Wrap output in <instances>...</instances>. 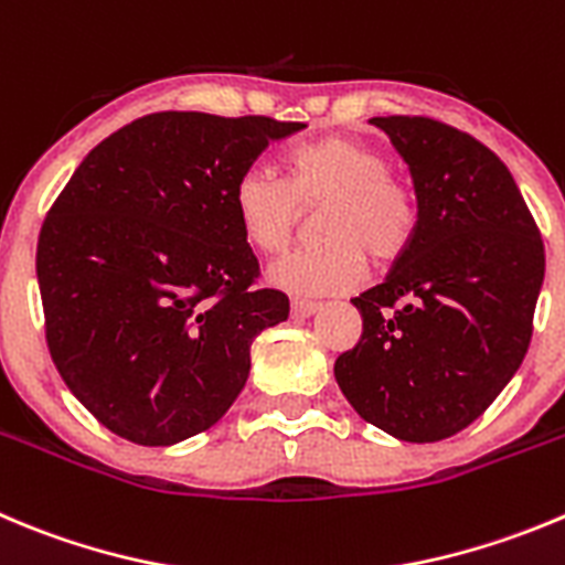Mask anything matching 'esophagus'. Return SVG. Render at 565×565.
<instances>
[{
  "instance_id": "obj_1",
  "label": "esophagus",
  "mask_w": 565,
  "mask_h": 565,
  "mask_svg": "<svg viewBox=\"0 0 565 565\" xmlns=\"http://www.w3.org/2000/svg\"><path fill=\"white\" fill-rule=\"evenodd\" d=\"M322 310V302H310V299H294L291 302V317L294 319H308Z\"/></svg>"
}]
</instances>
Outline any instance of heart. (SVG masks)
<instances>
[{"instance_id": "obj_1", "label": "heart", "mask_w": 565, "mask_h": 565, "mask_svg": "<svg viewBox=\"0 0 565 565\" xmlns=\"http://www.w3.org/2000/svg\"><path fill=\"white\" fill-rule=\"evenodd\" d=\"M288 179L266 164H248L232 184V212L241 235L260 252H282L319 212L317 246L271 263L268 282L297 297L347 294L366 277V255L377 266L401 260L420 224L417 195L390 173L377 148L344 134L302 145L288 157Z\"/></svg>"}]
</instances>
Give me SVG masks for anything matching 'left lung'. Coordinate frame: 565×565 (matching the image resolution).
I'll use <instances>...</instances> for the list:
<instances>
[{
	"label": "left lung",
	"instance_id": "obj_1",
	"mask_svg": "<svg viewBox=\"0 0 565 565\" xmlns=\"http://www.w3.org/2000/svg\"><path fill=\"white\" fill-rule=\"evenodd\" d=\"M408 164L420 224L381 286L353 299L364 330L335 359L355 412L406 443L468 428L532 339L543 241L507 164L431 117H372Z\"/></svg>",
	"mask_w": 565,
	"mask_h": 565
}]
</instances>
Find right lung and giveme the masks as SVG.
Instances as JSON below:
<instances>
[{
    "label": "right lung",
    "mask_w": 565,
    "mask_h": 565,
    "mask_svg": "<svg viewBox=\"0 0 565 565\" xmlns=\"http://www.w3.org/2000/svg\"><path fill=\"white\" fill-rule=\"evenodd\" d=\"M305 122L159 111L103 139L39 235L46 347L72 395L117 437L175 445L241 395L260 330L288 297L255 288L232 184Z\"/></svg>",
    "instance_id": "add662e5"
}]
</instances>
